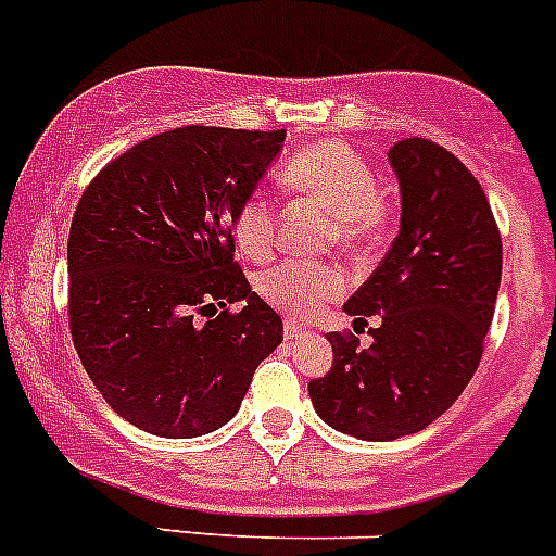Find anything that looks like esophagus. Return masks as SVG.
<instances>
[{"label":"esophagus","instance_id":"esophagus-1","mask_svg":"<svg viewBox=\"0 0 556 556\" xmlns=\"http://www.w3.org/2000/svg\"><path fill=\"white\" fill-rule=\"evenodd\" d=\"M301 333H306V328L298 326V323H292V320L283 323V337H287V339H298Z\"/></svg>","mask_w":556,"mask_h":556}]
</instances>
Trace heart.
Returning <instances> with one entry per match:
<instances>
[{
    "mask_svg": "<svg viewBox=\"0 0 556 556\" xmlns=\"http://www.w3.org/2000/svg\"><path fill=\"white\" fill-rule=\"evenodd\" d=\"M281 184L333 214L345 248L372 242L384 228L387 208L378 198V175L362 152L342 141H314L283 164ZM236 244L250 258H264L275 242V208L264 194H250L233 214ZM255 289L269 306L303 320L345 289V273L333 264L283 262L264 269Z\"/></svg>",
    "mask_w": 556,
    "mask_h": 556,
    "instance_id": "b5f03b06",
    "label": "heart"
}]
</instances>
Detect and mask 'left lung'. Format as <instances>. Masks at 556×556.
<instances>
[{
    "mask_svg": "<svg viewBox=\"0 0 556 556\" xmlns=\"http://www.w3.org/2000/svg\"><path fill=\"white\" fill-rule=\"evenodd\" d=\"M401 230L384 262L345 303L378 317L370 348L328 333L333 365L308 384L317 415L342 434L387 443L417 434L473 378L501 287V236L484 189L429 139L392 141Z\"/></svg>",
    "mask_w": 556,
    "mask_h": 556,
    "instance_id": "1",
    "label": "left lung"
}]
</instances>
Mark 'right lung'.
Listing matches in <instances>:
<instances>
[{"label": "right lung", "instance_id": "obj_1", "mask_svg": "<svg viewBox=\"0 0 556 556\" xmlns=\"http://www.w3.org/2000/svg\"><path fill=\"white\" fill-rule=\"evenodd\" d=\"M287 130L175 127L97 175L68 230V328L105 404L169 440L217 431L281 317L233 264V214ZM240 303L239 313L227 306Z\"/></svg>", "mask_w": 556, "mask_h": 556}]
</instances>
